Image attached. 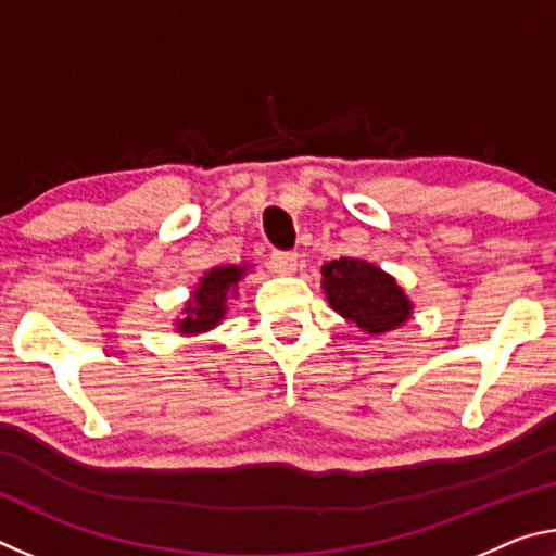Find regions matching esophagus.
<instances>
[{"label":"esophagus","instance_id":"esophagus-1","mask_svg":"<svg viewBox=\"0 0 556 556\" xmlns=\"http://www.w3.org/2000/svg\"><path fill=\"white\" fill-rule=\"evenodd\" d=\"M269 265H271V269L279 271V275H294L296 255H294V252H279V250H275L269 255Z\"/></svg>","mask_w":556,"mask_h":556}]
</instances>
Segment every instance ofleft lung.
Returning a JSON list of instances; mask_svg holds the SVG:
<instances>
[{"label":"left lung","instance_id":"8db88e82","mask_svg":"<svg viewBox=\"0 0 556 556\" xmlns=\"http://www.w3.org/2000/svg\"><path fill=\"white\" fill-rule=\"evenodd\" d=\"M321 287L333 312L365 333H388L412 316V301L388 271L370 262L341 257L321 267Z\"/></svg>","mask_w":556,"mask_h":556}]
</instances>
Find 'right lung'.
Instances as JSON below:
<instances>
[{
	"instance_id": "obj_1",
	"label": "right lung",
	"mask_w": 556,
	"mask_h": 556,
	"mask_svg": "<svg viewBox=\"0 0 556 556\" xmlns=\"http://www.w3.org/2000/svg\"><path fill=\"white\" fill-rule=\"evenodd\" d=\"M244 271H248L244 265H223L205 271L193 296L188 299L184 308L186 316L176 324V331L184 336H195L218 326L225 316V308H228L225 301H228V294L242 279Z\"/></svg>"
}]
</instances>
